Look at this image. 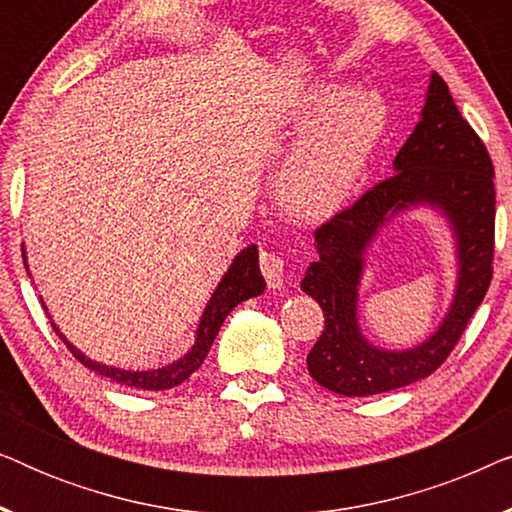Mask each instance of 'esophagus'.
Returning <instances> with one entry per match:
<instances>
[{"mask_svg": "<svg viewBox=\"0 0 512 512\" xmlns=\"http://www.w3.org/2000/svg\"><path fill=\"white\" fill-rule=\"evenodd\" d=\"M261 272L270 289L284 284V258L279 251H261Z\"/></svg>", "mask_w": 512, "mask_h": 512, "instance_id": "1", "label": "esophagus"}]
</instances>
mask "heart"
Wrapping results in <instances>:
<instances>
[{
  "mask_svg": "<svg viewBox=\"0 0 512 512\" xmlns=\"http://www.w3.org/2000/svg\"><path fill=\"white\" fill-rule=\"evenodd\" d=\"M312 128L277 179L284 207L300 219H324L340 207L387 128V104L373 90H319L303 116Z\"/></svg>",
  "mask_w": 512,
  "mask_h": 512,
  "instance_id": "heart-1",
  "label": "heart"
}]
</instances>
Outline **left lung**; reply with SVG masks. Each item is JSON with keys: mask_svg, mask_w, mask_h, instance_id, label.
<instances>
[{"mask_svg": "<svg viewBox=\"0 0 512 512\" xmlns=\"http://www.w3.org/2000/svg\"><path fill=\"white\" fill-rule=\"evenodd\" d=\"M394 174L352 207L314 230L319 261L307 268L303 291L324 310V331L307 354L321 387L342 396H373L436 373L466 331L494 275L496 191L489 151L454 104L450 88L431 76L422 121L394 160ZM429 201L451 216L460 240V286L436 336L408 353L368 346L355 326V286L362 249L389 213Z\"/></svg>", "mask_w": 512, "mask_h": 512, "instance_id": "left-lung-1", "label": "left lung"}]
</instances>
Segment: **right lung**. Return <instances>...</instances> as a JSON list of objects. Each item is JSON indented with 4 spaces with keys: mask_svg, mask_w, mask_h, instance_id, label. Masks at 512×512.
<instances>
[{
    "mask_svg": "<svg viewBox=\"0 0 512 512\" xmlns=\"http://www.w3.org/2000/svg\"><path fill=\"white\" fill-rule=\"evenodd\" d=\"M265 289V279L261 275V268H258V247L251 244V247L242 249L237 258L230 265L226 277L221 279V284L216 286L212 300H209L205 314L200 319V328H198V338H195V345L191 352H188L184 359H179L172 366L158 368V370H118V368H109L102 366V363L90 361L88 356H83L79 349H76L72 342L65 340V335L58 331V326L53 324V331L60 335V340L65 342L69 352L74 354L76 361H81L83 366L93 370L97 375L109 377L116 384H123V387H132V389H146V391H165L177 387V384L186 382L195 370L202 366V361L207 359L209 349L214 345L216 333L223 324V319L228 317L230 310L242 303V300L254 298L258 293H263Z\"/></svg>",
    "mask_w": 512,
    "mask_h": 512,
    "instance_id": "right-lung-1",
    "label": "right lung"
}]
</instances>
